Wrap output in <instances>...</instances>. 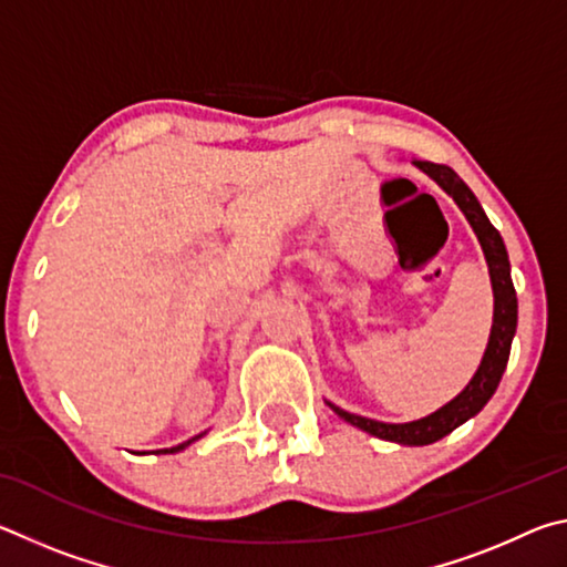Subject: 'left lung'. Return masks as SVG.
I'll list each match as a JSON object with an SVG mask.
<instances>
[{
	"label": "left lung",
	"mask_w": 567,
	"mask_h": 567,
	"mask_svg": "<svg viewBox=\"0 0 567 567\" xmlns=\"http://www.w3.org/2000/svg\"><path fill=\"white\" fill-rule=\"evenodd\" d=\"M412 165L425 172L427 177H433L437 185L455 199V205L463 209V215L467 217V223L473 227V233L477 235V243L485 252V262H487V270H491V282H493L495 310H493L491 340H487L483 362H480L473 380L467 382V388L460 392L457 398H453L447 405L435 410L433 415L412 420V422H380V420L354 415V412L332 405V402H328V405L338 412L344 422H350V425L360 427L364 433L375 435L380 440H390V443H400V445H430V443H437L440 437L453 433L455 427L463 425V422H467L470 417H475L477 412L487 405V400L495 395L497 385H501L503 372L507 368V358H511V344L517 328V297H515L511 260H507L503 237L483 213V207H480L473 189H470L447 165H435V162H425V159H412Z\"/></svg>",
	"instance_id": "1"
}]
</instances>
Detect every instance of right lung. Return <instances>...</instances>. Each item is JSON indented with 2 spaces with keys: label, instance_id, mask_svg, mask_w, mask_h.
Returning a JSON list of instances; mask_svg holds the SVG:
<instances>
[{
  "label": "right lung",
  "instance_id": "obj_1",
  "mask_svg": "<svg viewBox=\"0 0 567 567\" xmlns=\"http://www.w3.org/2000/svg\"><path fill=\"white\" fill-rule=\"evenodd\" d=\"M205 433H199V435H195V437H189L187 440V443H182V445H175V447H165V450H157V453H179V450H185L187 445H192V443H195V440H199V437H203Z\"/></svg>",
  "mask_w": 567,
  "mask_h": 567
}]
</instances>
